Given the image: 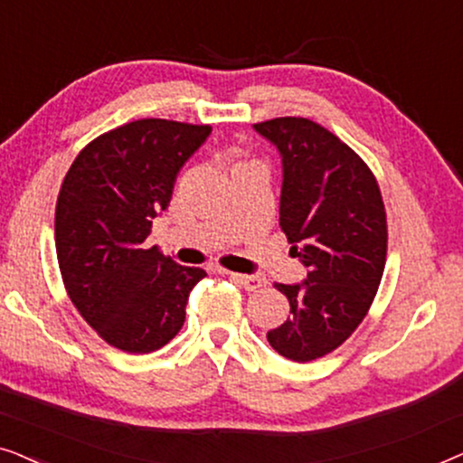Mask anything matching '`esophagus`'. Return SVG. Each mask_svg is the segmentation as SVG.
Wrapping results in <instances>:
<instances>
[{"instance_id":"34e87169","label":"esophagus","mask_w":463,"mask_h":463,"mask_svg":"<svg viewBox=\"0 0 463 463\" xmlns=\"http://www.w3.org/2000/svg\"><path fill=\"white\" fill-rule=\"evenodd\" d=\"M230 278H232L233 282H238L240 287L246 288V290H257V288H261L263 284H265V280H261V278L249 276V274H236V271H232Z\"/></svg>"}]
</instances>
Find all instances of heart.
<instances>
[{"instance_id":"1","label":"heart","mask_w":463,"mask_h":463,"mask_svg":"<svg viewBox=\"0 0 463 463\" xmlns=\"http://www.w3.org/2000/svg\"><path fill=\"white\" fill-rule=\"evenodd\" d=\"M236 166H242V162H236ZM236 166H233V168H236Z\"/></svg>"}]
</instances>
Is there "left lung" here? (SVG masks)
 I'll use <instances>...</instances> for the list:
<instances>
[{"label": "left lung", "mask_w": 463, "mask_h": 463, "mask_svg": "<svg viewBox=\"0 0 463 463\" xmlns=\"http://www.w3.org/2000/svg\"><path fill=\"white\" fill-rule=\"evenodd\" d=\"M252 128L280 151V227L307 268L303 282L276 284L293 316L268 341L280 356L309 363L344 344L375 299L388 250L382 192L363 157L312 119Z\"/></svg>", "instance_id": "1"}]
</instances>
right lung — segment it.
Masks as SVG:
<instances>
[{"instance_id":"obj_1","label":"right lung","mask_w":463,"mask_h":463,"mask_svg":"<svg viewBox=\"0 0 463 463\" xmlns=\"http://www.w3.org/2000/svg\"><path fill=\"white\" fill-rule=\"evenodd\" d=\"M211 126L137 119L88 143L56 200V257L69 299L107 344L128 354L166 345L206 276L147 249L151 221Z\"/></svg>"}]
</instances>
